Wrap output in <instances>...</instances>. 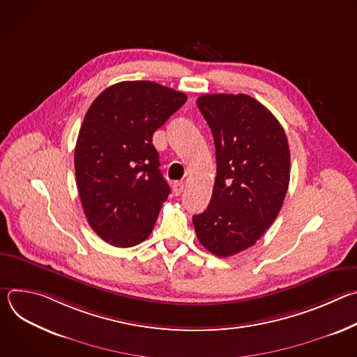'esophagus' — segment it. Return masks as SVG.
<instances>
[{
	"label": "esophagus",
	"mask_w": 357,
	"mask_h": 357,
	"mask_svg": "<svg viewBox=\"0 0 357 357\" xmlns=\"http://www.w3.org/2000/svg\"><path fill=\"white\" fill-rule=\"evenodd\" d=\"M183 188H185V183L181 182V181H176V182L172 183V190H174V193H175L176 196H179V195L183 192Z\"/></svg>",
	"instance_id": "obj_1"
}]
</instances>
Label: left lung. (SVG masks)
<instances>
[{"instance_id":"1","label":"left lung","mask_w":357,"mask_h":357,"mask_svg":"<svg viewBox=\"0 0 357 357\" xmlns=\"http://www.w3.org/2000/svg\"><path fill=\"white\" fill-rule=\"evenodd\" d=\"M196 105L216 146V179L208 209L192 222L200 244L230 257L256 244L285 199L291 155L274 114L247 94H203Z\"/></svg>"}]
</instances>
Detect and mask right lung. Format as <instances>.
I'll list each match as a JSON object with an SVG mask.
<instances>
[{
	"instance_id": "add662e5",
	"label": "right lung",
	"mask_w": 357,
	"mask_h": 357,
	"mask_svg": "<svg viewBox=\"0 0 357 357\" xmlns=\"http://www.w3.org/2000/svg\"><path fill=\"white\" fill-rule=\"evenodd\" d=\"M186 94L162 84L120 82L89 107L75 148V174L90 227L116 247L142 243L171 192L152 135Z\"/></svg>"
}]
</instances>
